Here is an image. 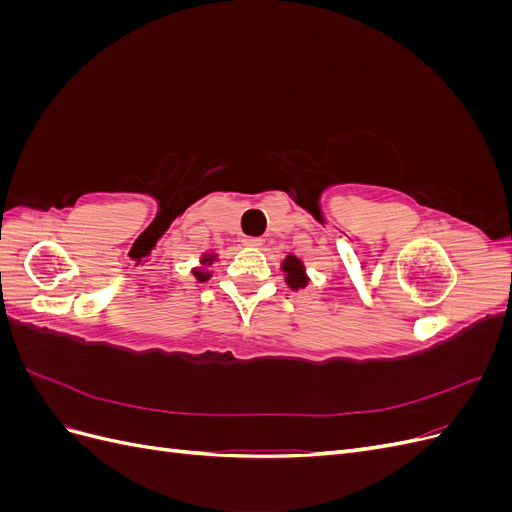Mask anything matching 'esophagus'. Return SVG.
Segmentation results:
<instances>
[{"instance_id": "esophagus-1", "label": "esophagus", "mask_w": 512, "mask_h": 512, "mask_svg": "<svg viewBox=\"0 0 512 512\" xmlns=\"http://www.w3.org/2000/svg\"><path fill=\"white\" fill-rule=\"evenodd\" d=\"M243 245H247V247H260V245H262V239H260V237H245V239H243Z\"/></svg>"}]
</instances>
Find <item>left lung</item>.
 I'll use <instances>...</instances> for the list:
<instances>
[{"mask_svg": "<svg viewBox=\"0 0 512 512\" xmlns=\"http://www.w3.org/2000/svg\"><path fill=\"white\" fill-rule=\"evenodd\" d=\"M282 271L286 273L288 288L299 290V288L307 286L309 277H307V271H305V265H303L301 258H297L294 254H288L282 262Z\"/></svg>", "mask_w": 512, "mask_h": 512, "instance_id": "left-lung-1", "label": "left lung"}]
</instances>
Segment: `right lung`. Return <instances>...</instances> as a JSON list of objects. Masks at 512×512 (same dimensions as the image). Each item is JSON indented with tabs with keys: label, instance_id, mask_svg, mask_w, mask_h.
Listing matches in <instances>:
<instances>
[{
	"label": "right lung",
	"instance_id": "right-lung-1",
	"mask_svg": "<svg viewBox=\"0 0 512 512\" xmlns=\"http://www.w3.org/2000/svg\"><path fill=\"white\" fill-rule=\"evenodd\" d=\"M215 260H218V254H213V252H207V254L200 256V267L192 269V273H194V277H196L198 282L211 280V271H207V267H211Z\"/></svg>",
	"mask_w": 512,
	"mask_h": 512
}]
</instances>
